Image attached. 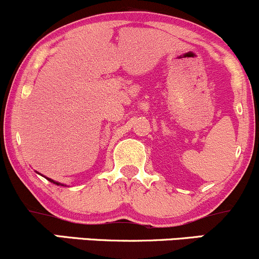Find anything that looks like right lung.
Here are the masks:
<instances>
[{
    "mask_svg": "<svg viewBox=\"0 0 259 259\" xmlns=\"http://www.w3.org/2000/svg\"><path fill=\"white\" fill-rule=\"evenodd\" d=\"M47 180H50L51 181V183H53V184H56V185H61V186H64V184H61V183H58V181H55V180H52V179H50V178H46Z\"/></svg>",
    "mask_w": 259,
    "mask_h": 259,
    "instance_id": "right-lung-1",
    "label": "right lung"
}]
</instances>
